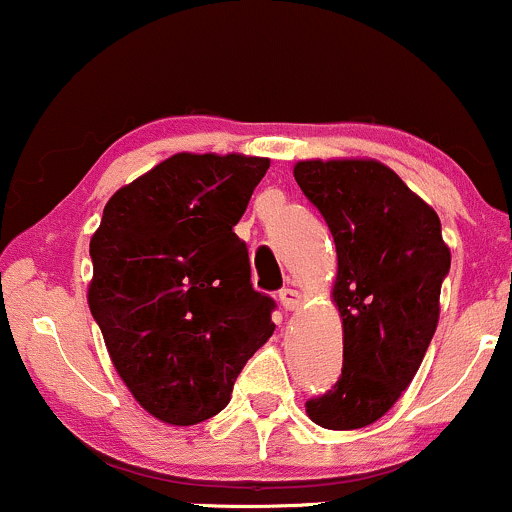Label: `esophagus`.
Returning a JSON list of instances; mask_svg holds the SVG:
<instances>
[{
	"mask_svg": "<svg viewBox=\"0 0 512 512\" xmlns=\"http://www.w3.org/2000/svg\"><path fill=\"white\" fill-rule=\"evenodd\" d=\"M279 301L286 310H298L303 303V293L298 289H291V286H286V289L279 291Z\"/></svg>",
	"mask_w": 512,
	"mask_h": 512,
	"instance_id": "esophagus-1",
	"label": "esophagus"
}]
</instances>
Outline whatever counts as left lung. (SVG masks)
<instances>
[{"instance_id":"left-lung-1","label":"left lung","mask_w":512,"mask_h":512,"mask_svg":"<svg viewBox=\"0 0 512 512\" xmlns=\"http://www.w3.org/2000/svg\"><path fill=\"white\" fill-rule=\"evenodd\" d=\"M293 178L337 245L332 298L344 330L342 375L305 411L317 426L354 431L414 380L438 327L450 250L436 211L380 161H298Z\"/></svg>"}]
</instances>
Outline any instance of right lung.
I'll list each match as a JSON object with an SVG mask.
<instances>
[{
  "mask_svg": "<svg viewBox=\"0 0 512 512\" xmlns=\"http://www.w3.org/2000/svg\"><path fill=\"white\" fill-rule=\"evenodd\" d=\"M269 158L175 154L108 199L91 238L88 308L134 399L192 426L231 399L272 337L274 301L250 284L233 226Z\"/></svg>",
  "mask_w": 512,
  "mask_h": 512,
  "instance_id": "right-lung-1",
  "label": "right lung"
}]
</instances>
